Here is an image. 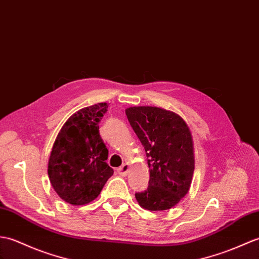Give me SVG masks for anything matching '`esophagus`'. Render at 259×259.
<instances>
[{
    "label": "esophagus",
    "mask_w": 259,
    "mask_h": 259,
    "mask_svg": "<svg viewBox=\"0 0 259 259\" xmlns=\"http://www.w3.org/2000/svg\"><path fill=\"white\" fill-rule=\"evenodd\" d=\"M130 169L129 163H123L121 166L118 167V173L121 174V176H127Z\"/></svg>",
    "instance_id": "esophagus-1"
}]
</instances>
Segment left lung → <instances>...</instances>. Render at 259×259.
<instances>
[{"label":"left lung","instance_id":"obj_1","mask_svg":"<svg viewBox=\"0 0 259 259\" xmlns=\"http://www.w3.org/2000/svg\"><path fill=\"white\" fill-rule=\"evenodd\" d=\"M130 125L146 150L149 186L136 193L139 205L165 211L188 193L194 172V144L190 128L176 112L141 106L125 109Z\"/></svg>","mask_w":259,"mask_h":259}]
</instances>
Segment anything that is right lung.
Wrapping results in <instances>:
<instances>
[{
    "label": "right lung",
    "instance_id": "add662e5",
    "mask_svg": "<svg viewBox=\"0 0 259 259\" xmlns=\"http://www.w3.org/2000/svg\"><path fill=\"white\" fill-rule=\"evenodd\" d=\"M106 102L75 112L64 123L48 160V178L59 197L71 205H83L97 197L112 174L108 149L99 135Z\"/></svg>",
    "mask_w": 259,
    "mask_h": 259
}]
</instances>
